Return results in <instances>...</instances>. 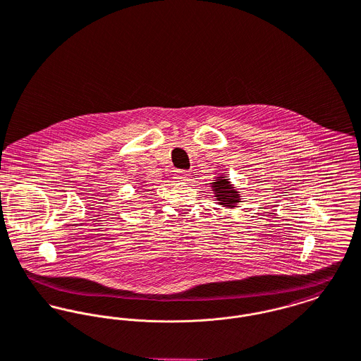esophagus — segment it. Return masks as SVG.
I'll list each match as a JSON object with an SVG mask.
<instances>
[{
    "mask_svg": "<svg viewBox=\"0 0 361 361\" xmlns=\"http://www.w3.org/2000/svg\"><path fill=\"white\" fill-rule=\"evenodd\" d=\"M191 178V173H188V171H177L176 173V180L177 181H188Z\"/></svg>",
    "mask_w": 361,
    "mask_h": 361,
    "instance_id": "esophagus-1",
    "label": "esophagus"
}]
</instances>
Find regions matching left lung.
Masks as SVG:
<instances>
[{"label":"left lung","mask_w":361,"mask_h":361,"mask_svg":"<svg viewBox=\"0 0 361 361\" xmlns=\"http://www.w3.org/2000/svg\"><path fill=\"white\" fill-rule=\"evenodd\" d=\"M216 200H219V204L227 206V207H235L237 203L240 202L238 191L230 184L228 178L226 177H217L214 183H212Z\"/></svg>","instance_id":"obj_1"}]
</instances>
